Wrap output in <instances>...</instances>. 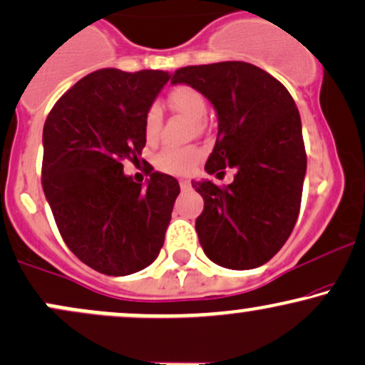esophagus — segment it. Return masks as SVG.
Here are the masks:
<instances>
[{
  "label": "esophagus",
  "mask_w": 365,
  "mask_h": 365,
  "mask_svg": "<svg viewBox=\"0 0 365 365\" xmlns=\"http://www.w3.org/2000/svg\"><path fill=\"white\" fill-rule=\"evenodd\" d=\"M180 187H182L183 190H187V188H190V182H188V180H180Z\"/></svg>",
  "instance_id": "obj_1"
}]
</instances>
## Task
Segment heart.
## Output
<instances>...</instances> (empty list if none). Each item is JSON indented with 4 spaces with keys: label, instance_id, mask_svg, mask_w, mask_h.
I'll return each mask as SVG.
<instances>
[{
    "label": "heart",
    "instance_id": "heart-1",
    "mask_svg": "<svg viewBox=\"0 0 365 365\" xmlns=\"http://www.w3.org/2000/svg\"><path fill=\"white\" fill-rule=\"evenodd\" d=\"M170 104L175 111L182 113L187 118L200 121L204 118L207 111L206 98L200 94L195 87L190 86H178L170 92ZM163 123V111L158 103H153L144 113V120H142V130H144V137L149 144L158 140L159 130ZM200 153L195 148H168L161 149L158 153L156 163L158 170L165 171L168 175H188L194 171L197 163L200 161Z\"/></svg>",
    "mask_w": 365,
    "mask_h": 365
}]
</instances>
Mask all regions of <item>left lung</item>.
Here are the masks:
<instances>
[{
    "label": "left lung",
    "mask_w": 365,
    "mask_h": 365,
    "mask_svg": "<svg viewBox=\"0 0 365 365\" xmlns=\"http://www.w3.org/2000/svg\"><path fill=\"white\" fill-rule=\"evenodd\" d=\"M171 83L195 87L217 113L207 173L237 171L228 187L192 182L204 199L195 221L204 254L228 269L262 266L288 240L302 200L307 156L295 101L273 75L245 61L183 66Z\"/></svg>",
    "instance_id": "1"
}]
</instances>
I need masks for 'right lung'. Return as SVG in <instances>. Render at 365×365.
Wrapping results in <instances>:
<instances>
[{
    "label": "right lung",
    "mask_w": 365,
    "mask_h": 365,
    "mask_svg": "<svg viewBox=\"0 0 365 365\" xmlns=\"http://www.w3.org/2000/svg\"><path fill=\"white\" fill-rule=\"evenodd\" d=\"M168 72L103 68L58 99L43 130V190L68 249L108 276L148 267L165 244L177 178L149 168L145 185L123 173L145 145L142 120Z\"/></svg>",
    "instance_id": "obj_1"
}]
</instances>
